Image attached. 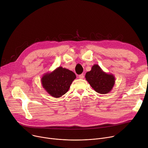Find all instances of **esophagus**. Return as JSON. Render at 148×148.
<instances>
[{"label":"esophagus","instance_id":"obj_1","mask_svg":"<svg viewBox=\"0 0 148 148\" xmlns=\"http://www.w3.org/2000/svg\"><path fill=\"white\" fill-rule=\"evenodd\" d=\"M78 77H79L80 79H83V78H84V75L83 74H82L79 75Z\"/></svg>","mask_w":148,"mask_h":148}]
</instances>
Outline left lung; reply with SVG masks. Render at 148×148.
<instances>
[{
  "instance_id": "1",
  "label": "left lung",
  "mask_w": 148,
  "mask_h": 148,
  "mask_svg": "<svg viewBox=\"0 0 148 148\" xmlns=\"http://www.w3.org/2000/svg\"><path fill=\"white\" fill-rule=\"evenodd\" d=\"M86 79L97 92L105 95L110 92L115 84V77L102 70L98 64H95L85 75Z\"/></svg>"
}]
</instances>
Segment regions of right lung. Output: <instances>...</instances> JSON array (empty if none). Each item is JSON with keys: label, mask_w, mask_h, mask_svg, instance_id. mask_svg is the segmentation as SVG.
Masks as SVG:
<instances>
[{"label": "right lung", "mask_w": 148, "mask_h": 148, "mask_svg": "<svg viewBox=\"0 0 148 148\" xmlns=\"http://www.w3.org/2000/svg\"><path fill=\"white\" fill-rule=\"evenodd\" d=\"M75 74L66 69L59 66L51 73H47L41 78V84L52 97L59 98L69 91Z\"/></svg>", "instance_id": "right-lung-1"}]
</instances>
